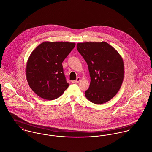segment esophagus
<instances>
[{"label": "esophagus", "mask_w": 152, "mask_h": 152, "mask_svg": "<svg viewBox=\"0 0 152 152\" xmlns=\"http://www.w3.org/2000/svg\"><path fill=\"white\" fill-rule=\"evenodd\" d=\"M80 80H81V78L80 77H78L75 81H72V83H78V82H80Z\"/></svg>", "instance_id": "1"}]
</instances>
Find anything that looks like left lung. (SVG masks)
I'll list each match as a JSON object with an SVG mask.
<instances>
[{
    "instance_id": "left-lung-1",
    "label": "left lung",
    "mask_w": 152,
    "mask_h": 152,
    "mask_svg": "<svg viewBox=\"0 0 152 152\" xmlns=\"http://www.w3.org/2000/svg\"><path fill=\"white\" fill-rule=\"evenodd\" d=\"M78 52L88 66L90 86L85 92L87 99L96 104L107 102L120 89L124 77V61L119 53L105 42L77 44Z\"/></svg>"
}]
</instances>
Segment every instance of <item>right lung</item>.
<instances>
[{"mask_svg": "<svg viewBox=\"0 0 152 152\" xmlns=\"http://www.w3.org/2000/svg\"><path fill=\"white\" fill-rule=\"evenodd\" d=\"M75 45V43L44 42L32 51L27 61L26 75L29 86L39 96L56 99L68 87L62 63Z\"/></svg>", "mask_w": 152, "mask_h": 152, "instance_id": "add662e5", "label": "right lung"}]
</instances>
